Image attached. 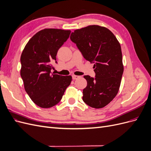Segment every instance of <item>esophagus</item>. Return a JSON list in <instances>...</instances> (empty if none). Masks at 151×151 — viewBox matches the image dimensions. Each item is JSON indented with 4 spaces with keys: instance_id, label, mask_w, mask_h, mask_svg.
Returning a JSON list of instances; mask_svg holds the SVG:
<instances>
[{
    "instance_id": "1",
    "label": "esophagus",
    "mask_w": 151,
    "mask_h": 151,
    "mask_svg": "<svg viewBox=\"0 0 151 151\" xmlns=\"http://www.w3.org/2000/svg\"><path fill=\"white\" fill-rule=\"evenodd\" d=\"M79 76H76V75L72 76V79H74V80H76V79H79Z\"/></svg>"
}]
</instances>
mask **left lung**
<instances>
[{
    "instance_id": "obj_1",
    "label": "left lung",
    "mask_w": 151,
    "mask_h": 151,
    "mask_svg": "<svg viewBox=\"0 0 151 151\" xmlns=\"http://www.w3.org/2000/svg\"><path fill=\"white\" fill-rule=\"evenodd\" d=\"M70 40L86 60L94 63L95 78L84 76L88 84L83 101L92 108H103L116 96L120 86L123 72L120 44L110 30L98 25L75 30Z\"/></svg>"
}]
</instances>
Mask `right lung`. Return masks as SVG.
<instances>
[{"mask_svg":"<svg viewBox=\"0 0 151 151\" xmlns=\"http://www.w3.org/2000/svg\"><path fill=\"white\" fill-rule=\"evenodd\" d=\"M70 30L44 29L26 45L21 56V76L25 91L36 105L51 108L60 101L72 76L51 74L58 49L69 37Z\"/></svg>","mask_w":151,"mask_h":151,"instance_id":"right-lung-1","label":"right lung"}]
</instances>
